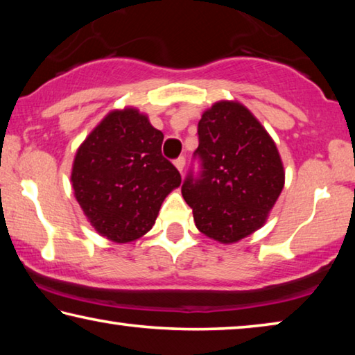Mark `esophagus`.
<instances>
[{
    "instance_id": "esophagus-1",
    "label": "esophagus",
    "mask_w": 355,
    "mask_h": 355,
    "mask_svg": "<svg viewBox=\"0 0 355 355\" xmlns=\"http://www.w3.org/2000/svg\"><path fill=\"white\" fill-rule=\"evenodd\" d=\"M173 164H175V167H177L180 173H183V169H184V158H183V156H180V158L173 161Z\"/></svg>"
}]
</instances>
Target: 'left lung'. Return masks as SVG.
<instances>
[{
    "label": "left lung",
    "mask_w": 355,
    "mask_h": 355,
    "mask_svg": "<svg viewBox=\"0 0 355 355\" xmlns=\"http://www.w3.org/2000/svg\"><path fill=\"white\" fill-rule=\"evenodd\" d=\"M199 177L182 186L196 227L222 244L238 243L266 222L285 184L277 146L239 101L220 100L199 120Z\"/></svg>",
    "instance_id": "1"
}]
</instances>
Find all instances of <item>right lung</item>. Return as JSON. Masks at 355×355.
I'll list each match as a JSON object with an SVG mask.
<instances>
[{
  "label": "right lung",
  "instance_id": "1",
  "mask_svg": "<svg viewBox=\"0 0 355 355\" xmlns=\"http://www.w3.org/2000/svg\"><path fill=\"white\" fill-rule=\"evenodd\" d=\"M164 135L136 107L114 110L76 150L71 186L98 235L130 243L153 227L161 203L182 184L161 155Z\"/></svg>",
  "mask_w": 355,
  "mask_h": 355
}]
</instances>
